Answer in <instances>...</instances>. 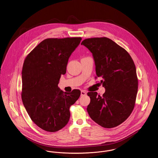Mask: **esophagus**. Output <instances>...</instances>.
Here are the masks:
<instances>
[{
  "instance_id": "esophagus-1",
  "label": "esophagus",
  "mask_w": 158,
  "mask_h": 158,
  "mask_svg": "<svg viewBox=\"0 0 158 158\" xmlns=\"http://www.w3.org/2000/svg\"><path fill=\"white\" fill-rule=\"evenodd\" d=\"M86 95V92H85L84 90H81V96H85Z\"/></svg>"
}]
</instances>
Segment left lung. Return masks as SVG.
<instances>
[{"mask_svg": "<svg viewBox=\"0 0 158 158\" xmlns=\"http://www.w3.org/2000/svg\"><path fill=\"white\" fill-rule=\"evenodd\" d=\"M82 45L92 53L97 77L105 88L102 95L88 92L87 111L91 119L107 128L115 127L127 119L135 104L138 79L135 64L127 52L106 37L87 38Z\"/></svg>", "mask_w": 158, "mask_h": 158, "instance_id": "left-lung-1", "label": "left lung"}]
</instances>
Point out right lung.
Returning <instances> with one entry per match:
<instances>
[{"instance_id":"add662e5","label":"right lung","mask_w":158,"mask_h":158,"mask_svg":"<svg viewBox=\"0 0 158 158\" xmlns=\"http://www.w3.org/2000/svg\"><path fill=\"white\" fill-rule=\"evenodd\" d=\"M81 37L47 38L26 57L22 70L23 104L41 129L56 132L68 124L70 106L81 95L79 89L64 92L58 88L68 60Z\"/></svg>"}]
</instances>
